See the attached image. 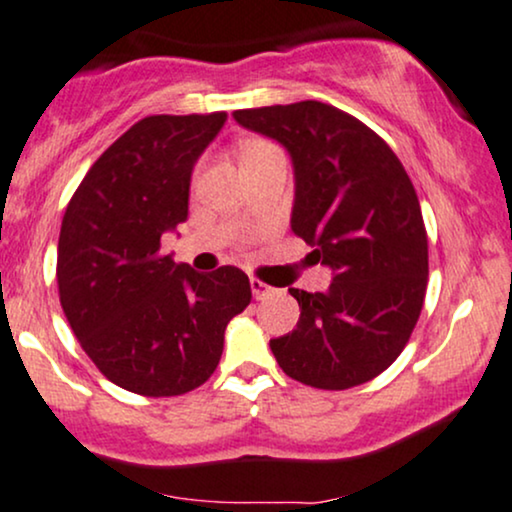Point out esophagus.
I'll list each match as a JSON object with an SVG mask.
<instances>
[{
    "mask_svg": "<svg viewBox=\"0 0 512 512\" xmlns=\"http://www.w3.org/2000/svg\"><path fill=\"white\" fill-rule=\"evenodd\" d=\"M250 288H252V295H255L257 300H264V298H269V295L276 293L274 286H269V283H264L260 279H250Z\"/></svg>",
    "mask_w": 512,
    "mask_h": 512,
    "instance_id": "34e87169",
    "label": "esophagus"
}]
</instances>
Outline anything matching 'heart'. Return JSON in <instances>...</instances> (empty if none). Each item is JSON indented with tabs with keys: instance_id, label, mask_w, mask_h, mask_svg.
<instances>
[{
	"instance_id": "b5f03b06",
	"label": "heart",
	"mask_w": 512,
	"mask_h": 512,
	"mask_svg": "<svg viewBox=\"0 0 512 512\" xmlns=\"http://www.w3.org/2000/svg\"><path fill=\"white\" fill-rule=\"evenodd\" d=\"M274 152L279 150H276V145L267 138H245L243 143L238 145V157H240V164H243V169L262 162L264 157L274 155Z\"/></svg>"
}]
</instances>
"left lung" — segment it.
<instances>
[{
	"mask_svg": "<svg viewBox=\"0 0 512 512\" xmlns=\"http://www.w3.org/2000/svg\"><path fill=\"white\" fill-rule=\"evenodd\" d=\"M233 119L291 152V229L336 274L326 293L288 288L300 319L269 341L276 362L315 389L365 384L408 346L427 293V229L408 171L384 138L331 104L238 109Z\"/></svg>",
	"mask_w": 512,
	"mask_h": 512,
	"instance_id": "1",
	"label": "left lung"
}]
</instances>
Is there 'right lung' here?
<instances>
[{
	"label": "right lung",
	"instance_id": "obj_1",
	"mask_svg": "<svg viewBox=\"0 0 512 512\" xmlns=\"http://www.w3.org/2000/svg\"><path fill=\"white\" fill-rule=\"evenodd\" d=\"M226 112L155 114L90 166L66 207L57 286L80 348L112 384L181 396L212 377L224 329L250 305L248 274H197L162 255L188 217L190 174Z\"/></svg>",
	"mask_w": 512,
	"mask_h": 512
}]
</instances>
